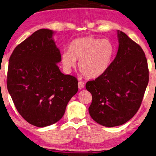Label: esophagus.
<instances>
[{"instance_id": "34e87169", "label": "esophagus", "mask_w": 156, "mask_h": 156, "mask_svg": "<svg viewBox=\"0 0 156 156\" xmlns=\"http://www.w3.org/2000/svg\"><path fill=\"white\" fill-rule=\"evenodd\" d=\"M78 85L79 89H83V88L84 87V83H83V82H82V81H79Z\"/></svg>"}]
</instances>
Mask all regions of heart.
<instances>
[{
	"instance_id": "heart-1",
	"label": "heart",
	"mask_w": 156,
	"mask_h": 156,
	"mask_svg": "<svg viewBox=\"0 0 156 156\" xmlns=\"http://www.w3.org/2000/svg\"><path fill=\"white\" fill-rule=\"evenodd\" d=\"M115 54V46L109 39L93 37L76 39L70 44L69 51L61 55L65 69L71 70L79 61V69L87 78L94 79L102 76L108 69Z\"/></svg>"
}]
</instances>
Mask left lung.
Wrapping results in <instances>:
<instances>
[{
  "instance_id": "1",
  "label": "left lung",
  "mask_w": 156,
  "mask_h": 156,
  "mask_svg": "<svg viewBox=\"0 0 156 156\" xmlns=\"http://www.w3.org/2000/svg\"><path fill=\"white\" fill-rule=\"evenodd\" d=\"M118 51L102 76L87 82L92 95L89 108L95 122L105 127L123 125L139 109L149 82L147 61L141 47L117 30Z\"/></svg>"
}]
</instances>
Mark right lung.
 Masks as SVG:
<instances>
[{
  "mask_svg": "<svg viewBox=\"0 0 156 156\" xmlns=\"http://www.w3.org/2000/svg\"><path fill=\"white\" fill-rule=\"evenodd\" d=\"M55 31L39 29L11 54L7 89L17 110L27 122L43 127L63 117L69 101L78 92V80L61 72L60 50Z\"/></svg>",
  "mask_w": 156,
  "mask_h": 156,
  "instance_id": "1",
  "label": "right lung"
}]
</instances>
